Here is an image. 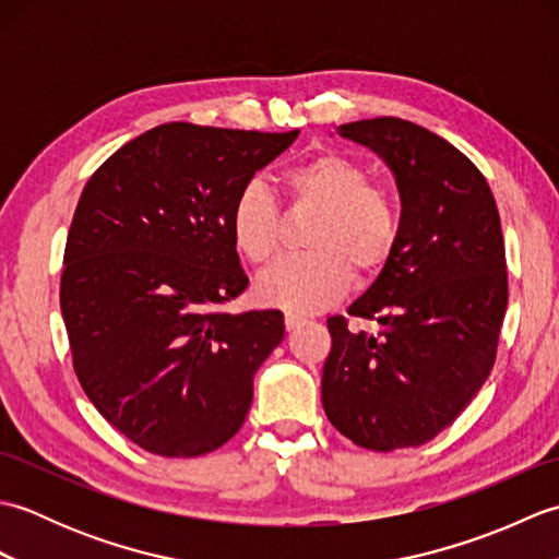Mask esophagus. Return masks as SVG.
<instances>
[{
  "instance_id": "34e87169",
  "label": "esophagus",
  "mask_w": 559,
  "mask_h": 559,
  "mask_svg": "<svg viewBox=\"0 0 559 559\" xmlns=\"http://www.w3.org/2000/svg\"><path fill=\"white\" fill-rule=\"evenodd\" d=\"M300 324H305V317L295 314V312H286V329L288 331H293L295 326H300Z\"/></svg>"
}]
</instances>
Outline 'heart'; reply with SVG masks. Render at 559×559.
<instances>
[{
	"label": "heart",
	"instance_id": "heart-1",
	"mask_svg": "<svg viewBox=\"0 0 559 559\" xmlns=\"http://www.w3.org/2000/svg\"><path fill=\"white\" fill-rule=\"evenodd\" d=\"M295 204L319 209L307 247L257 278V298L290 312H319L350 286L353 271L372 278L396 252L401 211L394 194L370 182V170L343 153H319L283 173ZM233 242L247 261L269 264L281 247V218L266 185L249 180L230 206Z\"/></svg>",
	"mask_w": 559,
	"mask_h": 559
}]
</instances>
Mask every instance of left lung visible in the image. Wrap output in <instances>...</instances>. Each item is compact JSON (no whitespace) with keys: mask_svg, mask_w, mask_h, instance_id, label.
Masks as SVG:
<instances>
[{"mask_svg":"<svg viewBox=\"0 0 559 559\" xmlns=\"http://www.w3.org/2000/svg\"><path fill=\"white\" fill-rule=\"evenodd\" d=\"M396 177L401 237L348 307L377 334L331 317L322 406L353 444L420 447L454 423L488 379L507 312L500 213L483 173L447 139L399 117L348 122Z\"/></svg>","mask_w":559,"mask_h":559,"instance_id":"left-lung-1","label":"left lung"}]
</instances>
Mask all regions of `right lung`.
<instances>
[{
  "label": "right lung",
  "instance_id": "1",
  "mask_svg": "<svg viewBox=\"0 0 559 559\" xmlns=\"http://www.w3.org/2000/svg\"><path fill=\"white\" fill-rule=\"evenodd\" d=\"M298 134L160 124L83 187L59 286L71 360L103 418L151 454L228 442L286 334L278 310L221 307L249 283L233 201Z\"/></svg>",
  "mask_w": 559,
  "mask_h": 559
}]
</instances>
